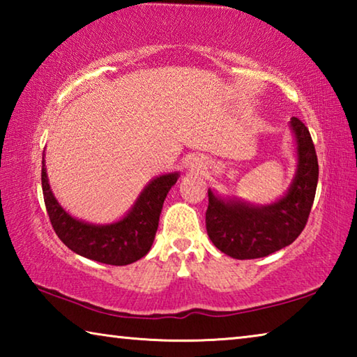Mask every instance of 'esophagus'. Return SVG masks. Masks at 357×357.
Returning <instances> with one entry per match:
<instances>
[{"label":"esophagus","mask_w":357,"mask_h":357,"mask_svg":"<svg viewBox=\"0 0 357 357\" xmlns=\"http://www.w3.org/2000/svg\"><path fill=\"white\" fill-rule=\"evenodd\" d=\"M190 170H195V172H202L206 168V159H204L203 155H193L190 159V164H189Z\"/></svg>","instance_id":"34e87169"}]
</instances>
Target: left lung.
<instances>
[{
	"label": "left lung",
	"instance_id": "obj_1",
	"mask_svg": "<svg viewBox=\"0 0 357 357\" xmlns=\"http://www.w3.org/2000/svg\"><path fill=\"white\" fill-rule=\"evenodd\" d=\"M289 128L294 134L298 165L287 193L279 200L250 204L208 190V236L231 258H261L283 249L299 236L309 219L318 184V159L305 124L291 118Z\"/></svg>",
	"mask_w": 357,
	"mask_h": 357
}]
</instances>
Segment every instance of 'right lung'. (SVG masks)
Returning a JSON list of instances; mask_svg holds the SVG:
<instances>
[{"mask_svg":"<svg viewBox=\"0 0 357 357\" xmlns=\"http://www.w3.org/2000/svg\"><path fill=\"white\" fill-rule=\"evenodd\" d=\"M178 178L179 173L173 172L151 179L128 214L116 222L96 225L75 219L58 203L48 184L45 151L42 157V192L53 229L72 252L104 264L124 266L146 255L154 243L167 193Z\"/></svg>","mask_w":357,"mask_h":357,"instance_id":"add662e5","label":"right lung"}]
</instances>
